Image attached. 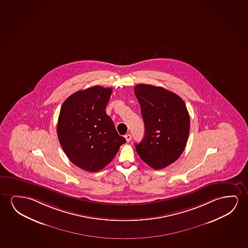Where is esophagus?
I'll list each match as a JSON object with an SVG mask.
<instances>
[{
  "mask_svg": "<svg viewBox=\"0 0 248 248\" xmlns=\"http://www.w3.org/2000/svg\"><path fill=\"white\" fill-rule=\"evenodd\" d=\"M124 137H125L126 141H127V142H129V141H130V140H131V135H130V134H127V135L124 136Z\"/></svg>",
  "mask_w": 248,
  "mask_h": 248,
  "instance_id": "34e87169",
  "label": "esophagus"
}]
</instances>
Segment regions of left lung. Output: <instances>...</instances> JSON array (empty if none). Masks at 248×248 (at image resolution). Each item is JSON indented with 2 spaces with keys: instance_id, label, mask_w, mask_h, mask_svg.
Here are the masks:
<instances>
[{
  "instance_id": "1",
  "label": "left lung",
  "mask_w": 248,
  "mask_h": 248,
  "mask_svg": "<svg viewBox=\"0 0 248 248\" xmlns=\"http://www.w3.org/2000/svg\"><path fill=\"white\" fill-rule=\"evenodd\" d=\"M135 94L140 105L145 135L136 144L137 154L155 170L178 159L189 135L190 119L181 97L162 87L138 84Z\"/></svg>"
}]
</instances>
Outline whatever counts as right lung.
I'll use <instances>...</instances> for the list:
<instances>
[{
	"mask_svg": "<svg viewBox=\"0 0 248 248\" xmlns=\"http://www.w3.org/2000/svg\"><path fill=\"white\" fill-rule=\"evenodd\" d=\"M111 90L98 85L79 90L64 101L59 115L61 147L74 165L90 172L106 167L126 142L106 112Z\"/></svg>",
	"mask_w": 248,
	"mask_h": 248,
	"instance_id": "right-lung-1",
	"label": "right lung"
}]
</instances>
